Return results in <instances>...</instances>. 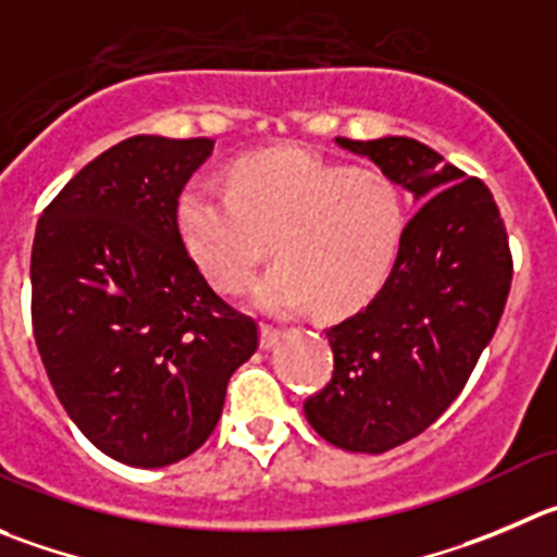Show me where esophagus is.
Returning a JSON list of instances; mask_svg holds the SVG:
<instances>
[{"instance_id": "obj_1", "label": "esophagus", "mask_w": 557, "mask_h": 557, "mask_svg": "<svg viewBox=\"0 0 557 557\" xmlns=\"http://www.w3.org/2000/svg\"><path fill=\"white\" fill-rule=\"evenodd\" d=\"M282 336H284V333L278 331V327L262 325V327H259V347H262V349H273Z\"/></svg>"}]
</instances>
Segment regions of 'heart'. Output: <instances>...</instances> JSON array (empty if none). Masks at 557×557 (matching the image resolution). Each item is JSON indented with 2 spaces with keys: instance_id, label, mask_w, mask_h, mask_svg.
Masks as SVG:
<instances>
[{
  "instance_id": "1",
  "label": "heart",
  "mask_w": 557,
  "mask_h": 557,
  "mask_svg": "<svg viewBox=\"0 0 557 557\" xmlns=\"http://www.w3.org/2000/svg\"><path fill=\"white\" fill-rule=\"evenodd\" d=\"M185 251L208 282L237 295L275 246L278 262L253 289V306L293 317L367 306L383 289L407 226L401 190L380 169H352L304 147L240 158L230 188L194 180L174 205Z\"/></svg>"
}]
</instances>
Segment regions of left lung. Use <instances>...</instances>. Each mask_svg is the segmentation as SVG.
<instances>
[{
    "label": "left lung",
    "mask_w": 557,
    "mask_h": 557,
    "mask_svg": "<svg viewBox=\"0 0 557 557\" xmlns=\"http://www.w3.org/2000/svg\"><path fill=\"white\" fill-rule=\"evenodd\" d=\"M336 145L421 205L383 289L325 331L333 377L304 405L336 448L383 454L432 426L465 388L500 322L511 251L490 188L432 147L407 136Z\"/></svg>",
    "instance_id": "8db88e82"
}]
</instances>
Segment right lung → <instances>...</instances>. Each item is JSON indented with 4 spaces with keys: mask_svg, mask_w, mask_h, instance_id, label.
I'll use <instances>...</instances> for the list:
<instances>
[{
    "mask_svg": "<svg viewBox=\"0 0 557 557\" xmlns=\"http://www.w3.org/2000/svg\"><path fill=\"white\" fill-rule=\"evenodd\" d=\"M213 139L131 136L44 210L32 243V327L57 399L95 448L166 468L213 434L257 322L185 251L174 205Z\"/></svg>",
    "mask_w": 557,
    "mask_h": 557,
    "instance_id": "1",
    "label": "right lung"
}]
</instances>
